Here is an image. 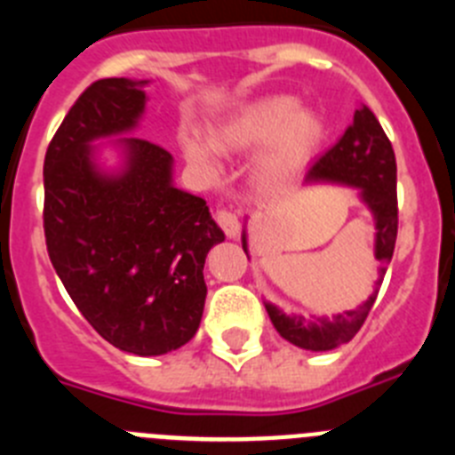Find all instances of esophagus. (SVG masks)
<instances>
[{
	"mask_svg": "<svg viewBox=\"0 0 455 455\" xmlns=\"http://www.w3.org/2000/svg\"><path fill=\"white\" fill-rule=\"evenodd\" d=\"M216 220H219V225L223 228V232L228 236L239 235V216H236V212H232V209H219L216 212Z\"/></svg>",
	"mask_w": 455,
	"mask_h": 455,
	"instance_id": "esophagus-1",
	"label": "esophagus"
}]
</instances>
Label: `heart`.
Instances as JSON below:
<instances>
[{"label": "heart", "mask_w": 455, "mask_h": 455, "mask_svg": "<svg viewBox=\"0 0 455 455\" xmlns=\"http://www.w3.org/2000/svg\"><path fill=\"white\" fill-rule=\"evenodd\" d=\"M323 139V124L312 111L299 108L287 95H271L241 104L228 118L212 127V145L216 150L235 155L264 148L259 175L268 182L284 178L287 172L307 159ZM184 156L204 172H214L216 155L200 136H182Z\"/></svg>", "instance_id": "obj_1"}]
</instances>
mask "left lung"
Listing matches in <instances>:
<instances>
[{
    "mask_svg": "<svg viewBox=\"0 0 455 455\" xmlns=\"http://www.w3.org/2000/svg\"><path fill=\"white\" fill-rule=\"evenodd\" d=\"M305 182H341L363 191V200L376 220V259L392 262L396 230H399V204H396V159L392 143L383 132L373 111L364 104L355 108L353 123L331 150L309 166ZM246 251V236H243ZM248 255V251H246ZM380 284V283H378ZM378 291L357 309H348L332 319L307 321L303 316H287L267 303L271 323L280 337L305 351H331L355 337L376 303Z\"/></svg>",
    "mask_w": 455,
    "mask_h": 455,
    "instance_id": "obj_1",
    "label": "left lung"
}]
</instances>
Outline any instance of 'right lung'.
Returning <instances> with one entry per match:
<instances>
[{"instance_id":"obj_1","label":"right lung","mask_w":455,"mask_h":455,"mask_svg":"<svg viewBox=\"0 0 455 455\" xmlns=\"http://www.w3.org/2000/svg\"><path fill=\"white\" fill-rule=\"evenodd\" d=\"M146 82H92L45 155L43 228L52 267L84 319L116 348L164 355L203 319L204 257L225 235L203 198L172 187L171 152L123 139L127 166L102 175L91 140L134 130Z\"/></svg>"}]
</instances>
